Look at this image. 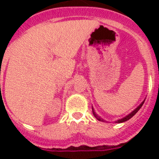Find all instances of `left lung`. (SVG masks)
<instances>
[{
    "instance_id": "1",
    "label": "left lung",
    "mask_w": 159,
    "mask_h": 159,
    "mask_svg": "<svg viewBox=\"0 0 159 159\" xmlns=\"http://www.w3.org/2000/svg\"><path fill=\"white\" fill-rule=\"evenodd\" d=\"M144 101H145V100H144ZM144 101H143V102H142V103H141V104L139 105V106L138 107H137V108H136L135 110H134V111H132V112H131L130 114H129L128 116H126L125 117H124V118H122V119H120V120H117V121H116V123H122V122H125V121L129 120V119L132 118V117H133V116H134V115H135V114L137 113V112H138L139 110V109H140L141 107H142V106H143ZM92 112H93V115H94L95 117H96V118H97V120H98L104 121V120H103V119H102V118H101V117H99V116H97V114H96V112H95V111H94V110H93V108H92Z\"/></svg>"
}]
</instances>
